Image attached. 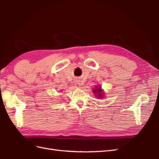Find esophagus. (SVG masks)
Segmentation results:
<instances>
[{"label":"esophagus","mask_w":159,"mask_h":159,"mask_svg":"<svg viewBox=\"0 0 159 159\" xmlns=\"http://www.w3.org/2000/svg\"><path fill=\"white\" fill-rule=\"evenodd\" d=\"M75 85H76V87H79L80 86V84H79V83H76L75 84Z\"/></svg>","instance_id":"esophagus-1"}]
</instances>
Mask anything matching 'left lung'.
<instances>
[{
    "label": "left lung",
    "instance_id": "left-lung-1",
    "mask_svg": "<svg viewBox=\"0 0 159 159\" xmlns=\"http://www.w3.org/2000/svg\"><path fill=\"white\" fill-rule=\"evenodd\" d=\"M93 93L94 94H96L95 95L97 97V98H103V94L104 93L102 92V89H101V87H95V89H93Z\"/></svg>",
    "mask_w": 159,
    "mask_h": 159
}]
</instances>
